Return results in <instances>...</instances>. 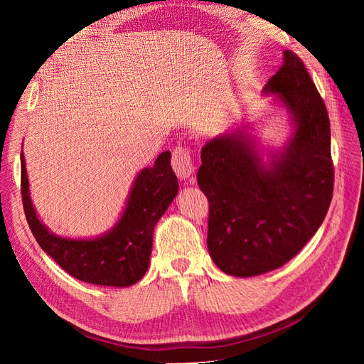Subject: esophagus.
<instances>
[{
  "label": "esophagus",
  "mask_w": 364,
  "mask_h": 364,
  "mask_svg": "<svg viewBox=\"0 0 364 364\" xmlns=\"http://www.w3.org/2000/svg\"><path fill=\"white\" fill-rule=\"evenodd\" d=\"M171 165H173L174 173L178 174L179 179H183V181L190 179L194 173V165H193L190 149L176 147L173 151Z\"/></svg>",
  "instance_id": "obj_1"
}]
</instances>
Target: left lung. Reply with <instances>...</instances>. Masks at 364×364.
<instances>
[{"instance_id": "left-lung-1", "label": "left lung", "mask_w": 364, "mask_h": 364, "mask_svg": "<svg viewBox=\"0 0 364 364\" xmlns=\"http://www.w3.org/2000/svg\"><path fill=\"white\" fill-rule=\"evenodd\" d=\"M262 95L289 117L284 144L262 146L253 124H243L206 141L197 171L209 200V255L237 278L289 262L321 228L333 199L328 112L296 54L284 51Z\"/></svg>"}]
</instances>
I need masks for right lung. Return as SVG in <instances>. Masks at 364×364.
Masks as SVG:
<instances>
[{
    "instance_id": "add662e5",
    "label": "right lung",
    "mask_w": 364,
    "mask_h": 364,
    "mask_svg": "<svg viewBox=\"0 0 364 364\" xmlns=\"http://www.w3.org/2000/svg\"><path fill=\"white\" fill-rule=\"evenodd\" d=\"M178 191L171 153L164 151L153 167L138 171L123 211L111 229L90 238L56 235L39 218L31 202L26 158L21 151V193L33 235L65 272L87 284L130 287L144 277L150 266L155 226Z\"/></svg>"
}]
</instances>
